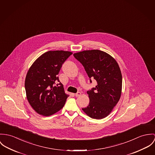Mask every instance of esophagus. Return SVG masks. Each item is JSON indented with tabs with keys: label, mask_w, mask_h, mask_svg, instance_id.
Wrapping results in <instances>:
<instances>
[{
	"label": "esophagus",
	"mask_w": 155,
	"mask_h": 155,
	"mask_svg": "<svg viewBox=\"0 0 155 155\" xmlns=\"http://www.w3.org/2000/svg\"><path fill=\"white\" fill-rule=\"evenodd\" d=\"M81 95V93L80 92H77V93H75V96H76V97H78V96H80Z\"/></svg>",
	"instance_id": "esophagus-1"
}]
</instances>
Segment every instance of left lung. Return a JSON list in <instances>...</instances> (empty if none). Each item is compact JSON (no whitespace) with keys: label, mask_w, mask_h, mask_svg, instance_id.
<instances>
[{"label":"left lung","mask_w":155,"mask_h":155,"mask_svg":"<svg viewBox=\"0 0 155 155\" xmlns=\"http://www.w3.org/2000/svg\"><path fill=\"white\" fill-rule=\"evenodd\" d=\"M84 67L90 78L97 83L87 91L90 99L88 106L82 108L90 118L101 120L108 116L120 99L122 74L114 58L99 50L84 51L74 54Z\"/></svg>","instance_id":"obj_1"}]
</instances>
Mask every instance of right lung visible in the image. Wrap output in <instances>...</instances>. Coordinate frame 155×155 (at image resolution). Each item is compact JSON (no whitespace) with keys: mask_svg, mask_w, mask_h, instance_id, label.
Returning a JSON list of instances; mask_svg holds the SVG:
<instances>
[{"mask_svg":"<svg viewBox=\"0 0 155 155\" xmlns=\"http://www.w3.org/2000/svg\"><path fill=\"white\" fill-rule=\"evenodd\" d=\"M72 54L63 51L46 52L35 60L28 70L25 80L27 98L38 114L48 117L64 107L69 96L65 93L58 75L62 64ZM57 81L59 83L56 85Z\"/></svg>","mask_w":155,"mask_h":155,"instance_id":"right-lung-1","label":"right lung"}]
</instances>
